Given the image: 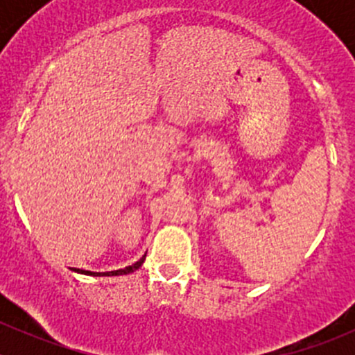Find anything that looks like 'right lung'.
Returning <instances> with one entry per match:
<instances>
[{
  "mask_svg": "<svg viewBox=\"0 0 355 355\" xmlns=\"http://www.w3.org/2000/svg\"><path fill=\"white\" fill-rule=\"evenodd\" d=\"M144 259H146V256H142L141 259H139L137 263L132 264V266H127V268H123V270H116V271H106V273H94V271L78 270V268H71V270H73L75 273L91 275V277H120V275H130V273H134L135 270H139V268L142 266V263H144Z\"/></svg>",
  "mask_w": 355,
  "mask_h": 355,
  "instance_id": "obj_1",
  "label": "right lung"
}]
</instances>
